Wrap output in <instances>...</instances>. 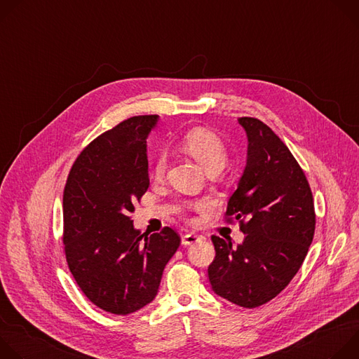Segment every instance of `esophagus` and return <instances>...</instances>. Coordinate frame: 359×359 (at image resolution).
Segmentation results:
<instances>
[{
	"mask_svg": "<svg viewBox=\"0 0 359 359\" xmlns=\"http://www.w3.org/2000/svg\"><path fill=\"white\" fill-rule=\"evenodd\" d=\"M200 236H197L196 233H187V234H184L183 237H182V244L183 245H190V244H194V243H197V241H200Z\"/></svg>",
	"mask_w": 359,
	"mask_h": 359,
	"instance_id": "1",
	"label": "esophagus"
}]
</instances>
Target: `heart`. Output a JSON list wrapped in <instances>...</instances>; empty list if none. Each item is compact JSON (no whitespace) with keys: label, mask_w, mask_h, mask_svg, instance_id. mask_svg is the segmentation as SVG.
<instances>
[{"label":"heart","mask_w":359,"mask_h":359,"mask_svg":"<svg viewBox=\"0 0 359 359\" xmlns=\"http://www.w3.org/2000/svg\"><path fill=\"white\" fill-rule=\"evenodd\" d=\"M182 146L209 175L222 172L229 161V151L224 142L219 135L208 129L197 128L187 132L182 139ZM168 163V151H159L153 162V176L156 180H161L166 175Z\"/></svg>","instance_id":"1"}]
</instances>
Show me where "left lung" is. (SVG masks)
I'll return each mask as SVG.
<instances>
[{
  "label": "left lung",
  "instance_id": "1",
  "mask_svg": "<svg viewBox=\"0 0 359 359\" xmlns=\"http://www.w3.org/2000/svg\"><path fill=\"white\" fill-rule=\"evenodd\" d=\"M248 139L247 165L231 194L226 220H238L244 241L212 237L213 291L255 309L277 297L299 270L313 243L316 210L311 187L285 143L262 121L238 118Z\"/></svg>",
  "mask_w": 359,
  "mask_h": 359
}]
</instances>
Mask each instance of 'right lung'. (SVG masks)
I'll list each match as a JSON object with an SVG mask.
<instances>
[{
  "label": "right lung",
  "instance_id": "right-lung-1",
  "mask_svg": "<svg viewBox=\"0 0 359 359\" xmlns=\"http://www.w3.org/2000/svg\"><path fill=\"white\" fill-rule=\"evenodd\" d=\"M158 115L129 118L92 140L74 162L64 189V250L88 299L128 316L156 297L179 248L170 229L140 234L133 204L149 187L146 139Z\"/></svg>",
  "mask_w": 359,
  "mask_h": 359
}]
</instances>
